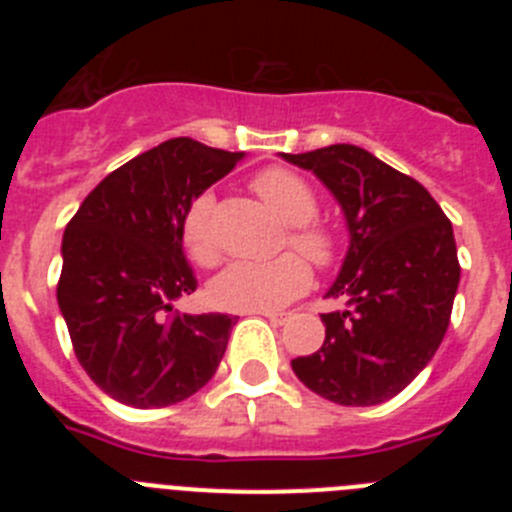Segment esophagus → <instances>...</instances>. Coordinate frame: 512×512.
<instances>
[{"label": "esophagus", "instance_id": "esophagus-1", "mask_svg": "<svg viewBox=\"0 0 512 512\" xmlns=\"http://www.w3.org/2000/svg\"><path fill=\"white\" fill-rule=\"evenodd\" d=\"M256 315H264V318H269L274 325H282L284 320L289 318V312H269V310H259Z\"/></svg>", "mask_w": 512, "mask_h": 512}]
</instances>
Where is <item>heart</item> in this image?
<instances>
[{"label":"heart","mask_w":512,"mask_h":512,"mask_svg":"<svg viewBox=\"0 0 512 512\" xmlns=\"http://www.w3.org/2000/svg\"><path fill=\"white\" fill-rule=\"evenodd\" d=\"M253 192L289 223V246L297 248L318 269H328L338 259V238L328 225L312 220L318 212V197L297 171L269 166L251 182ZM215 197L197 194L182 217V241L197 264L212 266L220 259L215 228ZM312 271L297 253H282L269 261H233L210 284V297L217 307L235 312L274 310L307 292Z\"/></svg>","instance_id":"b5f03b06"}]
</instances>
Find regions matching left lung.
<instances>
[{
	"mask_svg": "<svg viewBox=\"0 0 512 512\" xmlns=\"http://www.w3.org/2000/svg\"><path fill=\"white\" fill-rule=\"evenodd\" d=\"M310 169L346 212L351 246L328 289L320 351L292 361L315 395L366 408L400 395L433 359L451 320L461 266L451 220L413 176L359 146L282 153Z\"/></svg>",
	"mask_w": 512,
	"mask_h": 512,
	"instance_id": "8db88e82",
	"label": "left lung"
}]
</instances>
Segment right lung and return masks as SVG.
Wrapping results in <instances>:
<instances>
[{"instance_id": "add662e5", "label": "right lung", "mask_w": 512, "mask_h": 512, "mask_svg": "<svg viewBox=\"0 0 512 512\" xmlns=\"http://www.w3.org/2000/svg\"><path fill=\"white\" fill-rule=\"evenodd\" d=\"M243 153L171 138L107 174L63 233L58 307L99 390L130 408H166L217 372L235 318L171 307L197 279L184 259L189 202Z\"/></svg>"}]
</instances>
